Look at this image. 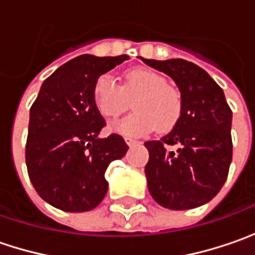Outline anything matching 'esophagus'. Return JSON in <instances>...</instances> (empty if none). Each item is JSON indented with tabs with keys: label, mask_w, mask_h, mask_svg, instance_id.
I'll return each mask as SVG.
<instances>
[{
	"label": "esophagus",
	"mask_w": 255,
	"mask_h": 255,
	"mask_svg": "<svg viewBox=\"0 0 255 255\" xmlns=\"http://www.w3.org/2000/svg\"><path fill=\"white\" fill-rule=\"evenodd\" d=\"M125 142H126V144L128 146H133V144H137V140H134V139H132V137H125Z\"/></svg>",
	"instance_id": "obj_1"
}]
</instances>
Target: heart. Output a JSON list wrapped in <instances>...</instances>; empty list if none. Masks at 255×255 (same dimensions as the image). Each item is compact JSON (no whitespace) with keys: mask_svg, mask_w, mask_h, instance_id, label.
Listing matches in <instances>:
<instances>
[{"mask_svg":"<svg viewBox=\"0 0 255 255\" xmlns=\"http://www.w3.org/2000/svg\"><path fill=\"white\" fill-rule=\"evenodd\" d=\"M133 99L134 112L112 125V130L123 136H142L156 128L160 132H167L180 119V91L167 84L162 74L149 68L126 71L121 86L109 75L99 76L93 86L95 105L105 118L119 116Z\"/></svg>","mask_w":255,"mask_h":255,"instance_id":"heart-1","label":"heart"}]
</instances>
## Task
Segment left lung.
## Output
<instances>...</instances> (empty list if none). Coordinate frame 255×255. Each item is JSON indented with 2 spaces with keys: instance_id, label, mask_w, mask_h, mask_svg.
<instances>
[{
  "instance_id": "left-lung-1",
  "label": "left lung",
  "mask_w": 255,
  "mask_h": 255,
  "mask_svg": "<svg viewBox=\"0 0 255 255\" xmlns=\"http://www.w3.org/2000/svg\"><path fill=\"white\" fill-rule=\"evenodd\" d=\"M143 62L176 82L183 111L173 130L144 143L147 187L162 207L187 210L210 201L226 183L231 157V113L224 92L200 66L184 59ZM178 146L170 151L169 145Z\"/></svg>"
}]
</instances>
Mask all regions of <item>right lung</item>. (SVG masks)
<instances>
[{"instance_id":"right-lung-1","label":"right lung","mask_w":255,"mask_h":255,"mask_svg":"<svg viewBox=\"0 0 255 255\" xmlns=\"http://www.w3.org/2000/svg\"><path fill=\"white\" fill-rule=\"evenodd\" d=\"M128 55H81L46 78L29 111L25 162L31 183L46 203L69 213L95 209L108 191L105 171L129 146L112 133L93 99L101 75L128 61Z\"/></svg>"}]
</instances>
